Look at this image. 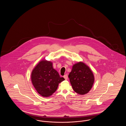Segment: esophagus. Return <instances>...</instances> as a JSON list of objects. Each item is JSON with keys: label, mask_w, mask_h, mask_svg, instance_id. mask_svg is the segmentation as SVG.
Wrapping results in <instances>:
<instances>
[{"label": "esophagus", "mask_w": 126, "mask_h": 126, "mask_svg": "<svg viewBox=\"0 0 126 126\" xmlns=\"http://www.w3.org/2000/svg\"><path fill=\"white\" fill-rule=\"evenodd\" d=\"M64 78H65V80H67V78H68V76L67 75H65L64 76Z\"/></svg>", "instance_id": "esophagus-1"}]
</instances>
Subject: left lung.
Segmentation results:
<instances>
[{
    "instance_id": "8db88e82",
    "label": "left lung",
    "mask_w": 126,
    "mask_h": 126,
    "mask_svg": "<svg viewBox=\"0 0 126 126\" xmlns=\"http://www.w3.org/2000/svg\"><path fill=\"white\" fill-rule=\"evenodd\" d=\"M68 78L74 91L80 95L88 93L94 81V74L89 67L82 62L73 66Z\"/></svg>"
}]
</instances>
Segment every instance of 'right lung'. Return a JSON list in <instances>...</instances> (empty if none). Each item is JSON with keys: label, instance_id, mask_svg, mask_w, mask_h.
Masks as SVG:
<instances>
[{"label": "right lung", "instance_id": "add662e5", "mask_svg": "<svg viewBox=\"0 0 126 126\" xmlns=\"http://www.w3.org/2000/svg\"><path fill=\"white\" fill-rule=\"evenodd\" d=\"M31 80L37 92L42 96H51L58 88L59 83L65 79L60 78L50 61L42 60L34 68Z\"/></svg>", "mask_w": 126, "mask_h": 126}]
</instances>
